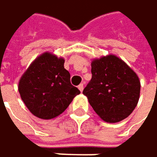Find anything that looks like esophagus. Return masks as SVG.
<instances>
[{"label":"esophagus","instance_id":"1","mask_svg":"<svg viewBox=\"0 0 157 157\" xmlns=\"http://www.w3.org/2000/svg\"><path fill=\"white\" fill-rule=\"evenodd\" d=\"M83 89H84V85L83 84H80V85H78V90L82 92L83 91Z\"/></svg>","mask_w":157,"mask_h":157}]
</instances>
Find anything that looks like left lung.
Listing matches in <instances>:
<instances>
[{
    "instance_id": "obj_1",
    "label": "left lung",
    "mask_w": 157,
    "mask_h": 157,
    "mask_svg": "<svg viewBox=\"0 0 157 157\" xmlns=\"http://www.w3.org/2000/svg\"><path fill=\"white\" fill-rule=\"evenodd\" d=\"M92 78L83 90L95 113L104 121L114 123L135 109L141 84L136 73L114 55L91 62Z\"/></svg>"
}]
</instances>
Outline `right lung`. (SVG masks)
<instances>
[{"instance_id": "obj_1", "label": "right lung", "mask_w": 157, "mask_h": 157, "mask_svg": "<svg viewBox=\"0 0 157 157\" xmlns=\"http://www.w3.org/2000/svg\"><path fill=\"white\" fill-rule=\"evenodd\" d=\"M62 57L45 52L36 57L19 80L18 90L27 109L36 117L49 120L60 115L80 93L70 83Z\"/></svg>"}]
</instances>
